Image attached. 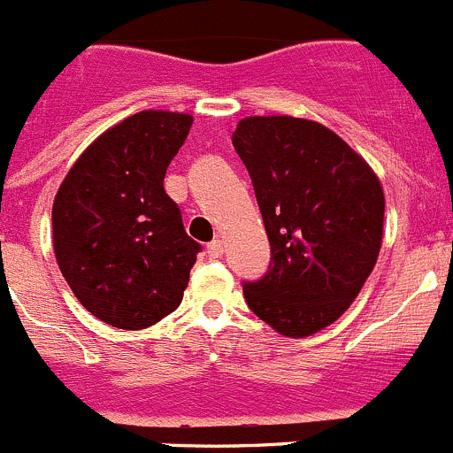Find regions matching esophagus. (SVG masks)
<instances>
[{
  "label": "esophagus",
  "mask_w": 453,
  "mask_h": 453,
  "mask_svg": "<svg viewBox=\"0 0 453 453\" xmlns=\"http://www.w3.org/2000/svg\"><path fill=\"white\" fill-rule=\"evenodd\" d=\"M223 252H226V245H223L221 239H214L212 243H208V257L210 258H221Z\"/></svg>",
  "instance_id": "esophagus-1"
}]
</instances>
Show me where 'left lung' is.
I'll list each match as a JSON object with an SVG mask.
<instances>
[{"mask_svg":"<svg viewBox=\"0 0 453 453\" xmlns=\"http://www.w3.org/2000/svg\"><path fill=\"white\" fill-rule=\"evenodd\" d=\"M248 168L270 265L243 280L250 310L285 336L332 325L372 274L385 196L370 165L325 126L296 117H248L232 133Z\"/></svg>","mask_w":453,"mask_h":453,"instance_id":"obj_1","label":"left lung"}]
</instances>
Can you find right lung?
Listing matches in <instances>:
<instances>
[{
	"instance_id": "obj_1",
	"label": "right lung",
	"mask_w": 453,
	"mask_h": 453,
	"mask_svg": "<svg viewBox=\"0 0 453 453\" xmlns=\"http://www.w3.org/2000/svg\"><path fill=\"white\" fill-rule=\"evenodd\" d=\"M192 117L143 110L101 134L70 168L52 205L57 263L83 307L143 329L179 307L201 245L165 195Z\"/></svg>"
}]
</instances>
